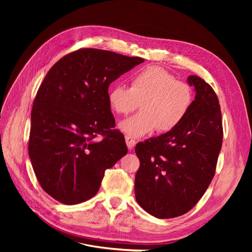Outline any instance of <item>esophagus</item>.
<instances>
[{"label": "esophagus", "mask_w": 252, "mask_h": 252, "mask_svg": "<svg viewBox=\"0 0 252 252\" xmlns=\"http://www.w3.org/2000/svg\"><path fill=\"white\" fill-rule=\"evenodd\" d=\"M125 141H126L128 149H130V150L135 146V144H136V141L133 140L132 138H130L129 135H125Z\"/></svg>", "instance_id": "obj_1"}]
</instances>
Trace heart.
<instances>
[{
	"label": "heart",
	"mask_w": 252,
	"mask_h": 252,
	"mask_svg": "<svg viewBox=\"0 0 252 252\" xmlns=\"http://www.w3.org/2000/svg\"><path fill=\"white\" fill-rule=\"evenodd\" d=\"M193 91L188 83L179 81L159 66H148L130 79V88L117 84L109 88L110 109L128 114L139 108L142 112L122 122L120 128L128 135L140 138L157 129L168 132L177 128L193 104Z\"/></svg>",
	"instance_id": "heart-1"
}]
</instances>
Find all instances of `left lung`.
Masks as SVG:
<instances>
[{"instance_id": "8db88e82", "label": "left lung", "mask_w": 252, "mask_h": 252, "mask_svg": "<svg viewBox=\"0 0 252 252\" xmlns=\"http://www.w3.org/2000/svg\"><path fill=\"white\" fill-rule=\"evenodd\" d=\"M187 82L195 96L184 121L135 146L140 159L135 200L158 219L180 217L194 207L215 177L222 148V114L215 90L196 75Z\"/></svg>"}]
</instances>
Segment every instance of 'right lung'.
<instances>
[{
	"instance_id": "1",
	"label": "right lung",
	"mask_w": 252,
	"mask_h": 252,
	"mask_svg": "<svg viewBox=\"0 0 252 252\" xmlns=\"http://www.w3.org/2000/svg\"><path fill=\"white\" fill-rule=\"evenodd\" d=\"M143 62L81 48L50 68L33 101L28 154L41 187L55 200L75 205L91 199L105 170L127 154L124 135L114 129L108 87Z\"/></svg>"
}]
</instances>
